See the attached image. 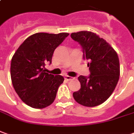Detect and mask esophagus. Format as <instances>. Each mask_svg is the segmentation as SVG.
Segmentation results:
<instances>
[{
	"label": "esophagus",
	"instance_id": "34e87169",
	"mask_svg": "<svg viewBox=\"0 0 134 134\" xmlns=\"http://www.w3.org/2000/svg\"><path fill=\"white\" fill-rule=\"evenodd\" d=\"M64 79H65V80H66V81H70V80H72V77H70V76H68V75H67V76H65V78H64Z\"/></svg>",
	"mask_w": 134,
	"mask_h": 134
}]
</instances>
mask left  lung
Instances as JSON below:
<instances>
[{
  "label": "left lung",
  "mask_w": 134,
  "mask_h": 134,
  "mask_svg": "<svg viewBox=\"0 0 134 134\" xmlns=\"http://www.w3.org/2000/svg\"><path fill=\"white\" fill-rule=\"evenodd\" d=\"M71 37L83 48V59L90 75H80L81 89L73 92L75 100L86 107L102 104L112 94L120 74V61L117 52L105 40L88 31L72 33Z\"/></svg>",
  "instance_id": "1"
}]
</instances>
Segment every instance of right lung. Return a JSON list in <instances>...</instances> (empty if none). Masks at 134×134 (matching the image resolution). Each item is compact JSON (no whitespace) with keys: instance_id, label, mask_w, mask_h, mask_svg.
Listing matches in <instances>:
<instances>
[{"instance_id":"1","label":"right lung","mask_w":134,"mask_h":134,"mask_svg":"<svg viewBox=\"0 0 134 134\" xmlns=\"http://www.w3.org/2000/svg\"><path fill=\"white\" fill-rule=\"evenodd\" d=\"M69 35L36 33L29 36L12 56L11 79L14 89L23 101L34 109H44L55 100L62 75L48 74L45 64L51 63L55 49Z\"/></svg>"}]
</instances>
